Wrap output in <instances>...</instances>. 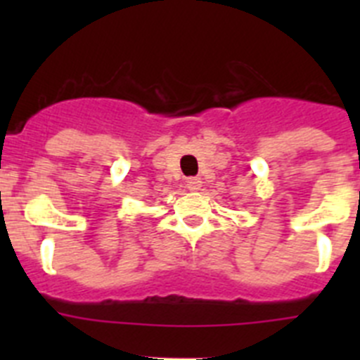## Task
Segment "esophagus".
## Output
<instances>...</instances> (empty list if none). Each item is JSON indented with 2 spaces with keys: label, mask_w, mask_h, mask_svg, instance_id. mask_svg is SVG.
<instances>
[{
  "label": "esophagus",
  "mask_w": 360,
  "mask_h": 360,
  "mask_svg": "<svg viewBox=\"0 0 360 360\" xmlns=\"http://www.w3.org/2000/svg\"><path fill=\"white\" fill-rule=\"evenodd\" d=\"M186 186L189 191H198L202 187V178L198 176H191L186 180Z\"/></svg>",
  "instance_id": "obj_1"
}]
</instances>
